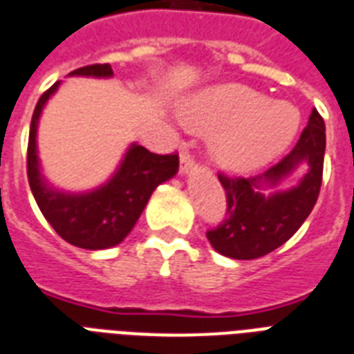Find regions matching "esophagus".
Here are the masks:
<instances>
[{"mask_svg": "<svg viewBox=\"0 0 354 354\" xmlns=\"http://www.w3.org/2000/svg\"><path fill=\"white\" fill-rule=\"evenodd\" d=\"M180 174H188L192 169V166H194V157L190 155V151L186 149V146L180 149Z\"/></svg>", "mask_w": 354, "mask_h": 354, "instance_id": "obj_1", "label": "esophagus"}]
</instances>
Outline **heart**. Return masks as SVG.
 Listing matches in <instances>:
<instances>
[{"instance_id":"heart-1","label":"heart","mask_w":354,"mask_h":354,"mask_svg":"<svg viewBox=\"0 0 354 354\" xmlns=\"http://www.w3.org/2000/svg\"><path fill=\"white\" fill-rule=\"evenodd\" d=\"M186 129L210 136V155L229 171L260 168L281 155L299 127V112L286 101L242 83L208 86L183 101Z\"/></svg>"}]
</instances>
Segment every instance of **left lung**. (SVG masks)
<instances>
[{"label": "left lung", "mask_w": 354, "mask_h": 354, "mask_svg": "<svg viewBox=\"0 0 354 354\" xmlns=\"http://www.w3.org/2000/svg\"><path fill=\"white\" fill-rule=\"evenodd\" d=\"M323 157L325 123L319 112L312 109L308 125L281 162L248 179L218 175L227 194V212L225 220L207 232L210 245L229 259L253 260L288 242L316 205L322 188ZM301 163H306L309 171L299 185L263 196L266 187L280 184Z\"/></svg>", "instance_id": "8db88e82"}]
</instances>
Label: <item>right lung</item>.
<instances>
[{
	"instance_id": "right-lung-1",
	"label": "right lung",
	"mask_w": 354,
	"mask_h": 354,
	"mask_svg": "<svg viewBox=\"0 0 354 354\" xmlns=\"http://www.w3.org/2000/svg\"><path fill=\"white\" fill-rule=\"evenodd\" d=\"M70 75L112 77L111 64L79 68ZM60 81L44 92L32 112L27 146V177L38 208L60 238L75 248L109 249L123 242L144 212L149 197L158 185L171 179L179 169L177 155H157L144 146L131 144L118 169L105 185L90 192H62L48 185L40 171L37 149L38 120Z\"/></svg>"
}]
</instances>
